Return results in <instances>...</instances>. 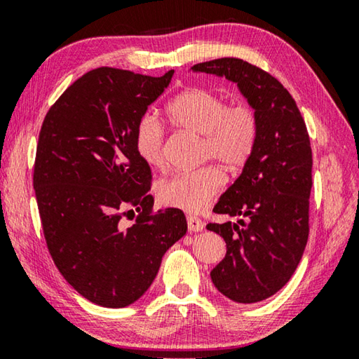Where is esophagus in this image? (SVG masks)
Here are the masks:
<instances>
[{
	"label": "esophagus",
	"mask_w": 359,
	"mask_h": 359,
	"mask_svg": "<svg viewBox=\"0 0 359 359\" xmlns=\"http://www.w3.org/2000/svg\"><path fill=\"white\" fill-rule=\"evenodd\" d=\"M187 222H188V229H190V233H199V231H203L205 226L201 218L194 215H188Z\"/></svg>",
	"instance_id": "obj_1"
}]
</instances>
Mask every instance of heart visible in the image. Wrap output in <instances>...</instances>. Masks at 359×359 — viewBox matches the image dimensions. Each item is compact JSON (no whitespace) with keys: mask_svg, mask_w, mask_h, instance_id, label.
<instances>
[{"mask_svg":"<svg viewBox=\"0 0 359 359\" xmlns=\"http://www.w3.org/2000/svg\"><path fill=\"white\" fill-rule=\"evenodd\" d=\"M172 128L201 136L199 158L214 160L236 171L245 165L257 147L259 120L250 102L229 104L220 93L191 87L166 106ZM135 149L145 165L158 169L165 165L163 128L151 115H144L135 130ZM223 175L214 166H203L172 175L158 187V199L168 208L201 212L222 190Z\"/></svg>","mask_w":359,"mask_h":359,"instance_id":"obj_1","label":"heart"}]
</instances>
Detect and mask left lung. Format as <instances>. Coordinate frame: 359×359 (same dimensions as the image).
Returning a JSON list of instances; mask_svg holds the SVG:
<instances>
[{
  "label": "left lung",
  "instance_id": "left-lung-1",
  "mask_svg": "<svg viewBox=\"0 0 359 359\" xmlns=\"http://www.w3.org/2000/svg\"><path fill=\"white\" fill-rule=\"evenodd\" d=\"M191 71L238 83L257 109V147L214 208L245 220L205 228L226 242V255L210 272L215 288L234 302H259L285 287L307 244L312 149L306 121L288 90L244 60L218 58Z\"/></svg>",
  "mask_w": 359,
  "mask_h": 359
}]
</instances>
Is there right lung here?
I'll return each instance as SVG.
<instances>
[{"label":"right lung","mask_w":359,"mask_h":359,"mask_svg":"<svg viewBox=\"0 0 359 359\" xmlns=\"http://www.w3.org/2000/svg\"><path fill=\"white\" fill-rule=\"evenodd\" d=\"M172 74L96 68L42 121L33 187L47 248L66 282L102 307L137 301L187 233L180 209L154 212L150 166L135 149L137 121ZM136 211L135 224L123 229L121 217Z\"/></svg>","instance_id":"1"}]
</instances>
